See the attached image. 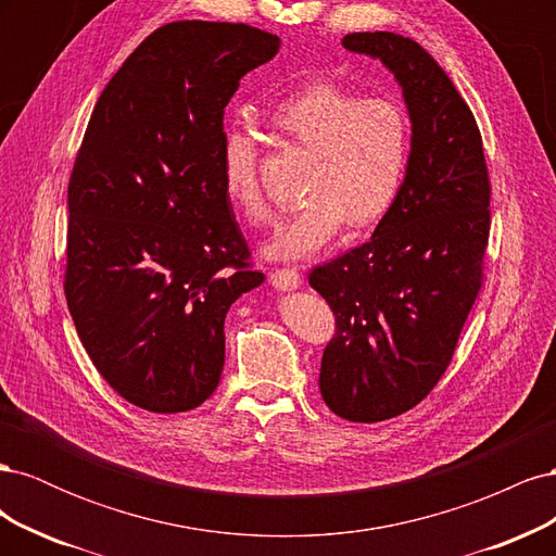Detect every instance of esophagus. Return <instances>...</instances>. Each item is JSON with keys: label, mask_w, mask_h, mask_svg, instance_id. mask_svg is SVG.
Masks as SVG:
<instances>
[{"label": "esophagus", "mask_w": 556, "mask_h": 556, "mask_svg": "<svg viewBox=\"0 0 556 556\" xmlns=\"http://www.w3.org/2000/svg\"><path fill=\"white\" fill-rule=\"evenodd\" d=\"M301 282H304V276H301L292 266H280L271 271V285L276 290H282V292L296 290L301 288Z\"/></svg>", "instance_id": "obj_1"}]
</instances>
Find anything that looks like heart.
<instances>
[{
  "label": "heart",
  "mask_w": 556,
  "mask_h": 556,
  "mask_svg": "<svg viewBox=\"0 0 556 556\" xmlns=\"http://www.w3.org/2000/svg\"><path fill=\"white\" fill-rule=\"evenodd\" d=\"M268 127L285 143L311 150L301 188L306 199L266 245L271 257L313 255L343 225L368 229L396 204L408 174L410 123L392 99H364L329 80L311 83L271 109ZM223 182L250 225L271 223L257 141L237 127L223 141Z\"/></svg>",
  "instance_id": "1"
}]
</instances>
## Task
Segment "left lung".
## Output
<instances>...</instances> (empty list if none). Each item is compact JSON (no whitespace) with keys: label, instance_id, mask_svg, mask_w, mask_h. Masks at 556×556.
<instances>
[{"label":"left lung","instance_id":"1","mask_svg":"<svg viewBox=\"0 0 556 556\" xmlns=\"http://www.w3.org/2000/svg\"><path fill=\"white\" fill-rule=\"evenodd\" d=\"M343 46L396 76L413 123L406 180L371 241L308 276L336 317L319 392L371 425L415 408L452 362L482 288L492 182L473 113L422 46L394 31Z\"/></svg>","mask_w":556,"mask_h":556}]
</instances>
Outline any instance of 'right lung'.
<instances>
[{
  "mask_svg": "<svg viewBox=\"0 0 556 556\" xmlns=\"http://www.w3.org/2000/svg\"><path fill=\"white\" fill-rule=\"evenodd\" d=\"M278 46L245 23L162 25L90 115L66 190L64 294L97 371L143 410L215 392L225 315L264 280L223 182V121Z\"/></svg>",
  "mask_w": 556,
  "mask_h": 556,
  "instance_id": "add662e5",
  "label": "right lung"
}]
</instances>
